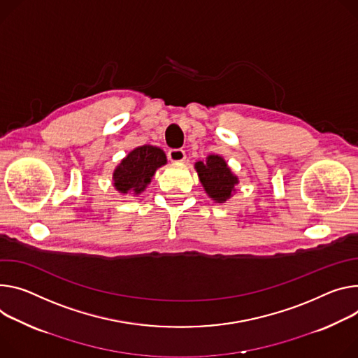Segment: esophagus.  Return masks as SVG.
<instances>
[{
    "label": "esophagus",
    "instance_id": "1",
    "mask_svg": "<svg viewBox=\"0 0 358 358\" xmlns=\"http://www.w3.org/2000/svg\"><path fill=\"white\" fill-rule=\"evenodd\" d=\"M167 157H169V159L171 162H182V161H185V152L181 148H171L167 152Z\"/></svg>",
    "mask_w": 358,
    "mask_h": 358
}]
</instances>
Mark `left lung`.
Returning a JSON list of instances; mask_svg holds the SVG:
<instances>
[{"instance_id":"1","label":"left lung","mask_w":358,"mask_h":358,"mask_svg":"<svg viewBox=\"0 0 358 358\" xmlns=\"http://www.w3.org/2000/svg\"><path fill=\"white\" fill-rule=\"evenodd\" d=\"M196 170L208 197L215 203H225L233 196L238 178L222 157L208 155L206 161L196 162Z\"/></svg>"}]
</instances>
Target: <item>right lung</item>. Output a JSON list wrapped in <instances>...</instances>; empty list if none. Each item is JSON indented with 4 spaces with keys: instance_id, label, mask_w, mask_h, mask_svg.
<instances>
[{
    "instance_id": "right-lung-1",
    "label": "right lung",
    "mask_w": 358,
    "mask_h": 358,
    "mask_svg": "<svg viewBox=\"0 0 358 358\" xmlns=\"http://www.w3.org/2000/svg\"><path fill=\"white\" fill-rule=\"evenodd\" d=\"M167 164V157L161 148L141 145L128 152L113 173V184L122 194L143 192L151 182L155 171Z\"/></svg>"
}]
</instances>
